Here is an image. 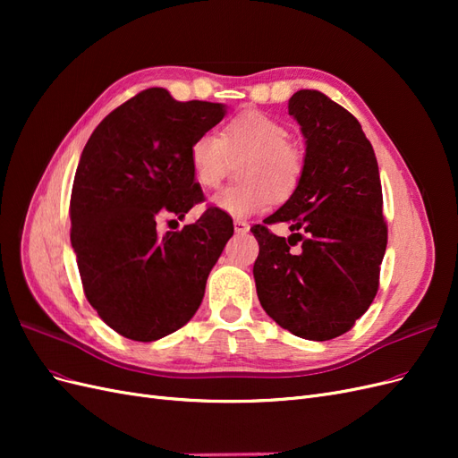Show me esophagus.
Segmentation results:
<instances>
[{"instance_id": "34e87169", "label": "esophagus", "mask_w": 458, "mask_h": 458, "mask_svg": "<svg viewBox=\"0 0 458 458\" xmlns=\"http://www.w3.org/2000/svg\"><path fill=\"white\" fill-rule=\"evenodd\" d=\"M233 225H234V231L241 233V234L250 231V225H248V221H244V219H234Z\"/></svg>"}]
</instances>
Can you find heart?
Returning <instances> with one entry per match:
<instances>
[{
    "label": "heart",
    "mask_w": 458,
    "mask_h": 458,
    "mask_svg": "<svg viewBox=\"0 0 458 458\" xmlns=\"http://www.w3.org/2000/svg\"><path fill=\"white\" fill-rule=\"evenodd\" d=\"M246 157L239 175L244 182L229 185L212 197V206L233 217H250L267 210L273 199L286 200L298 191L306 160L288 143V130L275 118L246 110L231 118L221 133L202 131L189 147V165L195 182L216 189L231 165V158Z\"/></svg>",
    "instance_id": "heart-1"
}]
</instances>
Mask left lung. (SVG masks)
I'll return each instance as SVG.
<instances>
[{
  "label": "left lung",
  "mask_w": 458,
  "mask_h": 458,
  "mask_svg": "<svg viewBox=\"0 0 458 458\" xmlns=\"http://www.w3.org/2000/svg\"><path fill=\"white\" fill-rule=\"evenodd\" d=\"M288 114L306 137V172L294 195L250 229L259 244L254 279L276 325L325 342L348 332L378 293L387 244L378 162L361 123L325 93L296 91ZM284 220L288 240L268 231Z\"/></svg>",
  "instance_id": "left-lung-1"
}]
</instances>
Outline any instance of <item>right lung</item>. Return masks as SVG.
<instances>
[{"label": "right lung", "mask_w": 458, "mask_h": 458, "mask_svg": "<svg viewBox=\"0 0 458 458\" xmlns=\"http://www.w3.org/2000/svg\"><path fill=\"white\" fill-rule=\"evenodd\" d=\"M224 116L221 103L150 88L114 108L81 152L71 242L88 301L123 338L155 342L187 325L231 239L233 219L212 206L182 231H157L160 216L182 219L204 200L189 147Z\"/></svg>", "instance_id": "right-lung-1"}]
</instances>
